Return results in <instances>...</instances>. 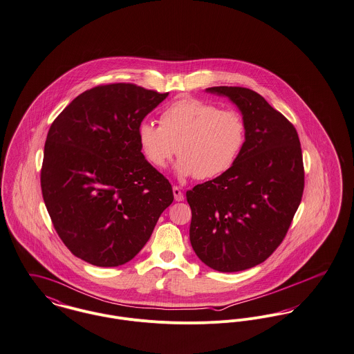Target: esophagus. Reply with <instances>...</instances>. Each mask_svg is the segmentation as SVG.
Instances as JSON below:
<instances>
[{"mask_svg": "<svg viewBox=\"0 0 354 354\" xmlns=\"http://www.w3.org/2000/svg\"><path fill=\"white\" fill-rule=\"evenodd\" d=\"M172 192H174V196H175V201H183L185 199V196H183V193H182V190L178 187V186H174L172 187Z\"/></svg>", "mask_w": 354, "mask_h": 354, "instance_id": "obj_1", "label": "esophagus"}]
</instances>
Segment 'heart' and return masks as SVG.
Instances as JSON below:
<instances>
[{"label":"heart","mask_w":354,"mask_h":354,"mask_svg":"<svg viewBox=\"0 0 354 354\" xmlns=\"http://www.w3.org/2000/svg\"><path fill=\"white\" fill-rule=\"evenodd\" d=\"M160 126L142 122L138 145L144 158L164 168L172 156H180L175 171L180 176L213 179L227 172L245 142V122L235 110H220L199 99H180L164 109Z\"/></svg>","instance_id":"b5f03b06"}]
</instances>
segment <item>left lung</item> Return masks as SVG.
Listing matches in <instances>:
<instances>
[{
    "mask_svg": "<svg viewBox=\"0 0 354 354\" xmlns=\"http://www.w3.org/2000/svg\"><path fill=\"white\" fill-rule=\"evenodd\" d=\"M206 91L230 97L247 131L235 164L186 193L190 241L206 266L234 273L265 262L282 243L303 196V155L295 126L255 91Z\"/></svg>",
    "mask_w": 354,
    "mask_h": 354,
    "instance_id": "8db88e82",
    "label": "left lung"
}]
</instances>
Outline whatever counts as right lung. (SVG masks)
Segmentation results:
<instances>
[{
  "instance_id": "right-lung-1",
  "label": "right lung",
  "mask_w": 354,
  "mask_h": 354,
  "mask_svg": "<svg viewBox=\"0 0 354 354\" xmlns=\"http://www.w3.org/2000/svg\"><path fill=\"white\" fill-rule=\"evenodd\" d=\"M167 96L136 84L97 85L50 126L43 201L64 244L91 265L131 261L174 201L171 183L144 158L137 136L142 119Z\"/></svg>"
}]
</instances>
